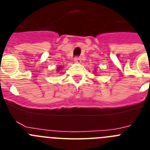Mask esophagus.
<instances>
[{"instance_id":"obj_1","label":"esophagus","mask_w":150,"mask_h":150,"mask_svg":"<svg viewBox=\"0 0 150 150\" xmlns=\"http://www.w3.org/2000/svg\"><path fill=\"white\" fill-rule=\"evenodd\" d=\"M81 58H79V57H75V58H74V62H75V63H81Z\"/></svg>"}]
</instances>
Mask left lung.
I'll return each mask as SVG.
<instances>
[{"label": "left lung", "instance_id": "1", "mask_svg": "<svg viewBox=\"0 0 150 150\" xmlns=\"http://www.w3.org/2000/svg\"><path fill=\"white\" fill-rule=\"evenodd\" d=\"M95 76H97V75H95Z\"/></svg>", "mask_w": 150, "mask_h": 150}]
</instances>
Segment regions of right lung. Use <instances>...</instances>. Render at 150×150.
<instances>
[{
	"instance_id": "add662e5",
	"label": "right lung",
	"mask_w": 150,
	"mask_h": 150,
	"mask_svg": "<svg viewBox=\"0 0 150 150\" xmlns=\"http://www.w3.org/2000/svg\"><path fill=\"white\" fill-rule=\"evenodd\" d=\"M62 68H63V67H62V66H59V67H57V71L59 72V71H61V70H62Z\"/></svg>"
}]
</instances>
